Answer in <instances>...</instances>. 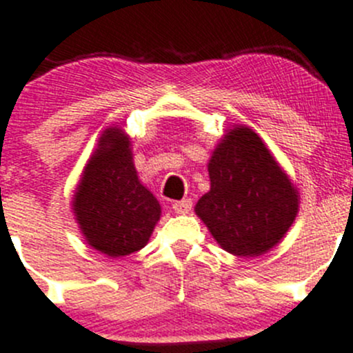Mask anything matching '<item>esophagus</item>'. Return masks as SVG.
<instances>
[{
    "mask_svg": "<svg viewBox=\"0 0 353 353\" xmlns=\"http://www.w3.org/2000/svg\"><path fill=\"white\" fill-rule=\"evenodd\" d=\"M191 207H193V201H191L190 198H186V200L174 201V203H172V208H174V212H176V214H181V215H184V214H190Z\"/></svg>",
    "mask_w": 353,
    "mask_h": 353,
    "instance_id": "34e87169",
    "label": "esophagus"
}]
</instances>
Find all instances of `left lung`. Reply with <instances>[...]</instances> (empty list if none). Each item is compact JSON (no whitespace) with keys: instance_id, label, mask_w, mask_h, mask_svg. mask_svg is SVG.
I'll return each instance as SVG.
<instances>
[{"instance_id":"obj_1","label":"left lung","mask_w":353,"mask_h":353,"mask_svg":"<svg viewBox=\"0 0 353 353\" xmlns=\"http://www.w3.org/2000/svg\"><path fill=\"white\" fill-rule=\"evenodd\" d=\"M207 167L210 190L194 212L221 248L259 256L281 243L299 214L300 193L260 136L232 125Z\"/></svg>"}]
</instances>
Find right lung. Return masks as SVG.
<instances>
[{
	"instance_id": "1",
	"label": "right lung",
	"mask_w": 353,
	"mask_h": 353,
	"mask_svg": "<svg viewBox=\"0 0 353 353\" xmlns=\"http://www.w3.org/2000/svg\"><path fill=\"white\" fill-rule=\"evenodd\" d=\"M72 212L88 245L112 259L148 243L162 207L139 181L124 129L108 128L100 136L74 191Z\"/></svg>"
}]
</instances>
